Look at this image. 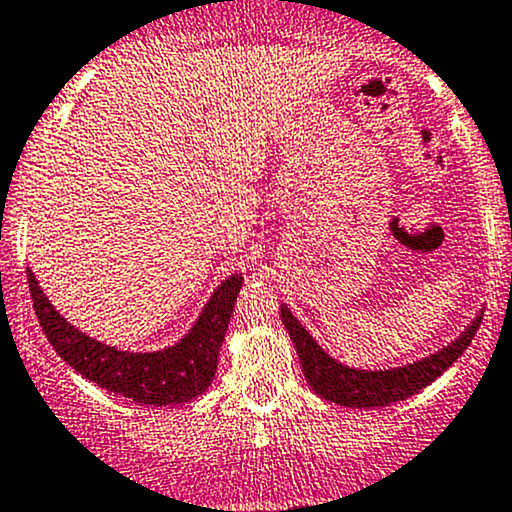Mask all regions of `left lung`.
<instances>
[{
  "label": "left lung",
  "mask_w": 512,
  "mask_h": 512,
  "mask_svg": "<svg viewBox=\"0 0 512 512\" xmlns=\"http://www.w3.org/2000/svg\"><path fill=\"white\" fill-rule=\"evenodd\" d=\"M280 317H283L285 329L300 356L302 373L320 398L344 405V408H383V405L398 403V400L420 393L434 378L442 376L471 344L478 324L483 320V310H478V315L466 324V329L454 342L430 356L412 361V364L395 368L346 366L315 342V337L302 327L288 305H280Z\"/></svg>",
  "instance_id": "obj_1"
}]
</instances>
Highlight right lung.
<instances>
[{
	"mask_svg": "<svg viewBox=\"0 0 512 512\" xmlns=\"http://www.w3.org/2000/svg\"><path fill=\"white\" fill-rule=\"evenodd\" d=\"M26 278L38 322L60 359L109 393L156 408L188 403L212 386L219 349L244 283V273L222 280L188 334L173 346L158 351H124L80 332L43 295L34 273L26 271Z\"/></svg>",
	"mask_w": 512,
	"mask_h": 512,
	"instance_id": "obj_1",
	"label": "right lung"
}]
</instances>
